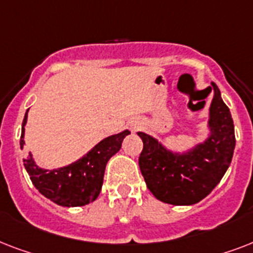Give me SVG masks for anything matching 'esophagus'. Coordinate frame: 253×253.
<instances>
[{
  "label": "esophagus",
  "instance_id": "1",
  "mask_svg": "<svg viewBox=\"0 0 253 253\" xmlns=\"http://www.w3.org/2000/svg\"><path fill=\"white\" fill-rule=\"evenodd\" d=\"M134 128H135V127H134Z\"/></svg>",
  "mask_w": 253,
  "mask_h": 253
}]
</instances>
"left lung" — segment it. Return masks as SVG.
<instances>
[{
    "label": "left lung",
    "mask_w": 253,
    "mask_h": 253,
    "mask_svg": "<svg viewBox=\"0 0 253 253\" xmlns=\"http://www.w3.org/2000/svg\"><path fill=\"white\" fill-rule=\"evenodd\" d=\"M210 106L211 135L185 155L167 151L150 135L138 132L143 140L139 167L147 188L158 200L170 205H193L211 193L227 170L235 148V132L230 109L214 83Z\"/></svg>",
    "instance_id": "left-lung-1"
}]
</instances>
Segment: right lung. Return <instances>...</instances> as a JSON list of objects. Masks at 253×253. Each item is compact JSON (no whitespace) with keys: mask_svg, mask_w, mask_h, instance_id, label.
Masks as SVG:
<instances>
[{"mask_svg":"<svg viewBox=\"0 0 253 253\" xmlns=\"http://www.w3.org/2000/svg\"><path fill=\"white\" fill-rule=\"evenodd\" d=\"M27 113L22 123L21 148L25 144V125ZM130 131L125 130L99 142L84 158L64 168L45 170L35 166L31 154L23 160L25 168L34 186L48 200L61 206H84L98 197L103 182V173L109 159L121 150L125 136Z\"/></svg>","mask_w":253,"mask_h":253,"instance_id":"1","label":"right lung"}]
</instances>
